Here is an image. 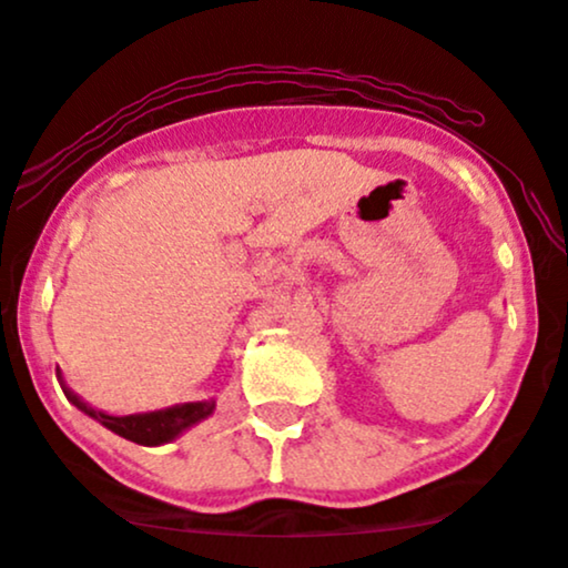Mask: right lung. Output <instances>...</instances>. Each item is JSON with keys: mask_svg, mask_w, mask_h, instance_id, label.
Here are the masks:
<instances>
[{"mask_svg": "<svg viewBox=\"0 0 568 568\" xmlns=\"http://www.w3.org/2000/svg\"><path fill=\"white\" fill-rule=\"evenodd\" d=\"M58 381L63 386L71 405H77L81 413H87L89 418H94L108 432L124 436V439L142 444V447H159V444H166L182 436L187 428L197 426L201 420H206L209 415H214L216 399H203V402H182V405H172L163 409H153V413H134V415H108L102 409L87 405L79 394H73L71 388L65 386L63 373L58 371Z\"/></svg>", "mask_w": 568, "mask_h": 568, "instance_id": "right-lung-1", "label": "right lung"}]
</instances>
